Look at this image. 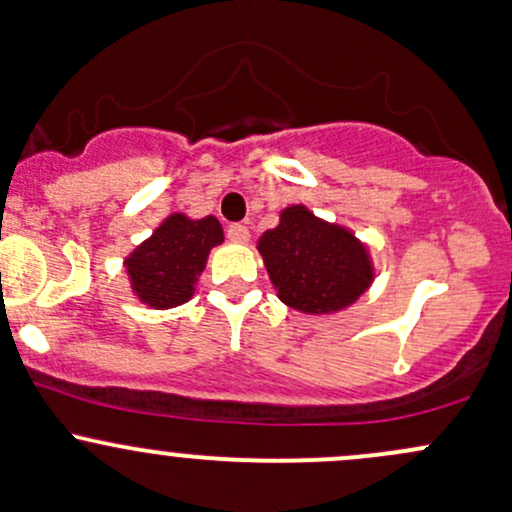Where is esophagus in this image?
<instances>
[{"instance_id": "obj_1", "label": "esophagus", "mask_w": 512, "mask_h": 512, "mask_svg": "<svg viewBox=\"0 0 512 512\" xmlns=\"http://www.w3.org/2000/svg\"><path fill=\"white\" fill-rule=\"evenodd\" d=\"M227 236L234 244H246V241H249V229H246L244 224H229Z\"/></svg>"}]
</instances>
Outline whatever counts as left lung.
Segmentation results:
<instances>
[{"label":"left lung","instance_id":"obj_1","mask_svg":"<svg viewBox=\"0 0 512 512\" xmlns=\"http://www.w3.org/2000/svg\"><path fill=\"white\" fill-rule=\"evenodd\" d=\"M278 298L310 315L342 310L371 285L366 246L349 229L317 219L307 207L283 210L280 224L258 241Z\"/></svg>","mask_w":512,"mask_h":512}]
</instances>
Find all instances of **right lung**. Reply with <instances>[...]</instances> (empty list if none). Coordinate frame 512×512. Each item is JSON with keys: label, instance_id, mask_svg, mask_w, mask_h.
I'll list each match as a JSON object with an SVG mask.
<instances>
[{"label": "right lung", "instance_id": "add662e5", "mask_svg": "<svg viewBox=\"0 0 512 512\" xmlns=\"http://www.w3.org/2000/svg\"><path fill=\"white\" fill-rule=\"evenodd\" d=\"M222 224L214 217L188 219L170 214L166 222L126 258L131 288L141 302L166 310L183 305L195 293V280L212 246L222 244Z\"/></svg>", "mask_w": 512, "mask_h": 512}]
</instances>
